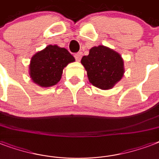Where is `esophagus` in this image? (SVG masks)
Listing matches in <instances>:
<instances>
[{
    "instance_id": "1",
    "label": "esophagus",
    "mask_w": 159,
    "mask_h": 159,
    "mask_svg": "<svg viewBox=\"0 0 159 159\" xmlns=\"http://www.w3.org/2000/svg\"><path fill=\"white\" fill-rule=\"evenodd\" d=\"M82 52H78V53H75V55H74L75 58H76V60H77V61H80V60H81V58H82Z\"/></svg>"
}]
</instances>
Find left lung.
<instances>
[{
    "instance_id": "1",
    "label": "left lung",
    "mask_w": 159,
    "mask_h": 159,
    "mask_svg": "<svg viewBox=\"0 0 159 159\" xmlns=\"http://www.w3.org/2000/svg\"><path fill=\"white\" fill-rule=\"evenodd\" d=\"M81 62L87 71L89 82L102 90L111 89L125 73L120 54L103 45L91 48L89 54L83 56Z\"/></svg>"
}]
</instances>
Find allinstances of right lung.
Returning <instances> with one entry per match:
<instances>
[{"label": "right lung", "instance_id": "1", "mask_svg": "<svg viewBox=\"0 0 159 159\" xmlns=\"http://www.w3.org/2000/svg\"><path fill=\"white\" fill-rule=\"evenodd\" d=\"M74 61V57L66 48L48 45L31 57L30 76L40 87H52L60 81L63 68Z\"/></svg>", "mask_w": 159, "mask_h": 159}]
</instances>
